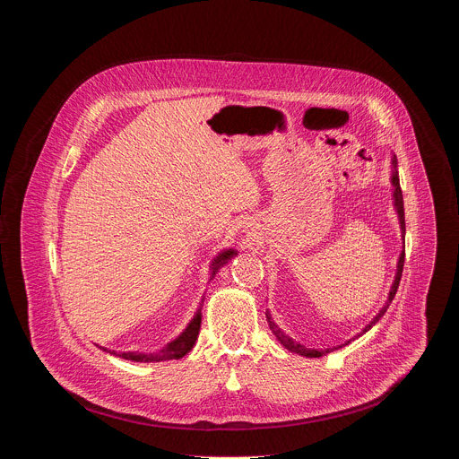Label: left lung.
I'll list each match as a JSON object with an SVG mask.
<instances>
[{
	"label": "left lung",
	"mask_w": 459,
	"mask_h": 459,
	"mask_svg": "<svg viewBox=\"0 0 459 459\" xmlns=\"http://www.w3.org/2000/svg\"><path fill=\"white\" fill-rule=\"evenodd\" d=\"M392 185H394V205H396V211H398V216H400L402 234H405V209H403V194H402L400 178H398V161H396V156H394V160H392ZM403 239H405V236H403ZM403 264H405V250H402V254H400L396 278H394V283H392V289H390V292H388V299H386L385 307H383V308L377 312V316H376V317H374V319L365 326L361 334H365L368 329H372V326L381 319V316L386 312V308H388V305L392 303V299H394V296H396V292H398V287H400V281H402ZM267 319H269V325H271V331H273V334L280 340V343H281L287 351H290V352H294V354H299V356H305V358H319V356H323V354H329V352H333L331 349H326V351H314V349H307V347H303V345L296 343L294 340H290L287 334H283V333L278 329V325L271 319V314H269V312H267ZM361 334H359V336H361ZM349 343H351V342H347L345 345H349ZM334 349H342V345H338V347H334Z\"/></svg>",
	"instance_id": "left-lung-1"
}]
</instances>
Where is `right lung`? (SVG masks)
Segmentation results:
<instances>
[{"mask_svg": "<svg viewBox=\"0 0 459 459\" xmlns=\"http://www.w3.org/2000/svg\"><path fill=\"white\" fill-rule=\"evenodd\" d=\"M236 252L232 248L221 252L212 264V276L211 280L216 276V273L220 271V267H223L225 264H229V259L234 255ZM202 307L204 303H200V308L195 310V316L192 317V321L188 323L186 329L183 331L181 336H178L174 342H170L167 347H163L160 352H154V354H140V352H116V351H107L117 358H123V359H130V361H143V363H151V361H169V359H179L183 358L186 352L192 351L195 340H198V334H200V326H202Z\"/></svg>", "mask_w": 459, "mask_h": 459, "instance_id": "add662e5", "label": "right lung"}]
</instances>
